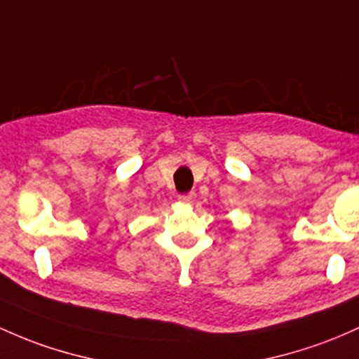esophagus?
<instances>
[{
  "mask_svg": "<svg viewBox=\"0 0 359 359\" xmlns=\"http://www.w3.org/2000/svg\"><path fill=\"white\" fill-rule=\"evenodd\" d=\"M194 199H196L194 192H189V194L179 196V201H180V203H184V204H191Z\"/></svg>",
  "mask_w": 359,
  "mask_h": 359,
  "instance_id": "esophagus-1",
  "label": "esophagus"
}]
</instances>
